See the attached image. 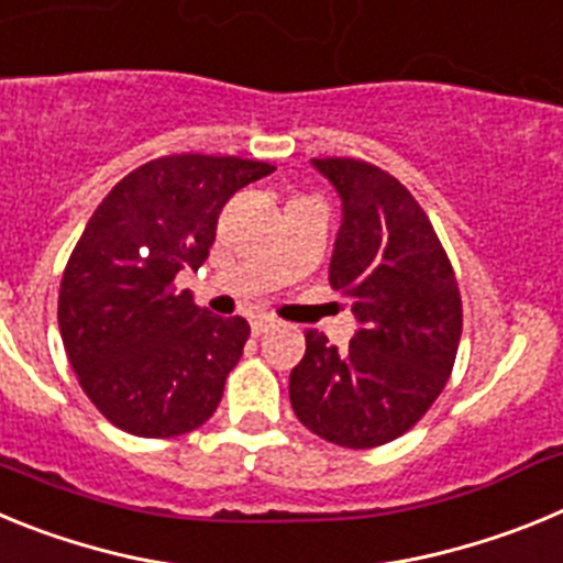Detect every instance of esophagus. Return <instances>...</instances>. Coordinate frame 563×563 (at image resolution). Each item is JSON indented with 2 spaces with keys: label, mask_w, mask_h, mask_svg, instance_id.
Wrapping results in <instances>:
<instances>
[{
  "label": "esophagus",
  "mask_w": 563,
  "mask_h": 563,
  "mask_svg": "<svg viewBox=\"0 0 563 563\" xmlns=\"http://www.w3.org/2000/svg\"><path fill=\"white\" fill-rule=\"evenodd\" d=\"M273 327H276V318H271V316H256V318H253V321H251L253 335H262V332L273 330Z\"/></svg>",
  "instance_id": "esophagus-1"
}]
</instances>
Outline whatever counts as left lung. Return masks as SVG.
I'll return each mask as SVG.
<instances>
[{"instance_id": "8db88e82", "label": "left lung", "mask_w": 563, "mask_h": 563, "mask_svg": "<svg viewBox=\"0 0 563 563\" xmlns=\"http://www.w3.org/2000/svg\"><path fill=\"white\" fill-rule=\"evenodd\" d=\"M343 202L330 285L361 330L338 350L307 330L290 372L292 411L341 449H377L420 422L449 383L462 298L434 225L397 177L355 157H316Z\"/></svg>"}]
</instances>
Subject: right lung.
<instances>
[{"instance_id": "1", "label": "right lung", "mask_w": 563, "mask_h": 563, "mask_svg": "<svg viewBox=\"0 0 563 563\" xmlns=\"http://www.w3.org/2000/svg\"><path fill=\"white\" fill-rule=\"evenodd\" d=\"M276 168L166 154L129 172L89 217L58 290V330L84 395L134 437H180L217 411L251 324L177 292L202 265L225 202Z\"/></svg>"}]
</instances>
